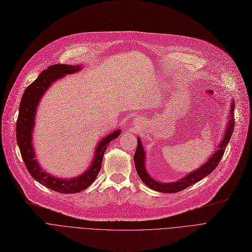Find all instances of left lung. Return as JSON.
Masks as SVG:
<instances>
[{"mask_svg":"<svg viewBox=\"0 0 252 252\" xmlns=\"http://www.w3.org/2000/svg\"><path fill=\"white\" fill-rule=\"evenodd\" d=\"M234 108H235V103L234 100L231 103V109H230V119L228 121L227 128L226 131H224L222 140L219 144V146L217 147V150L214 152V154L211 155L208 160L203 163L199 168H197L196 170L191 171L186 177H184L177 182H171V183H161V182H157L154 180L146 170V165H145V162H146V152L144 150V147L142 145L141 140L138 138V145H137V149L136 153L134 155V161H135V166L136 170L142 180V182L148 186L150 189L157 191V192H161V193H177L180 192L184 189H186L190 186H192L193 184L197 183L198 181L202 180L203 178L207 177L209 174L213 173V170L218 166L219 162L220 161L221 157L224 153V149H226L227 145L231 139V136L233 134L234 130Z\"/></svg>","mask_w":252,"mask_h":252,"instance_id":"left-lung-1","label":"left lung"}]
</instances>
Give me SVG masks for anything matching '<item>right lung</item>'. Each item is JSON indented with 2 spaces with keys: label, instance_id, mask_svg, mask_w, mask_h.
<instances>
[{
  "label": "right lung",
  "instance_id": "obj_1",
  "mask_svg": "<svg viewBox=\"0 0 252 252\" xmlns=\"http://www.w3.org/2000/svg\"><path fill=\"white\" fill-rule=\"evenodd\" d=\"M82 69L81 65L55 64L42 71L35 81L25 89L19 106L16 123V139L22 159L31 176L43 186L64 194L78 193L93 184L99 174L103 155L109 143L121 135V129L104 137L96 146L94 158L85 173L71 179H60L52 176L39 166L32 144V131L36 108L43 95L50 86L66 74H72Z\"/></svg>",
  "mask_w": 252,
  "mask_h": 252
}]
</instances>
